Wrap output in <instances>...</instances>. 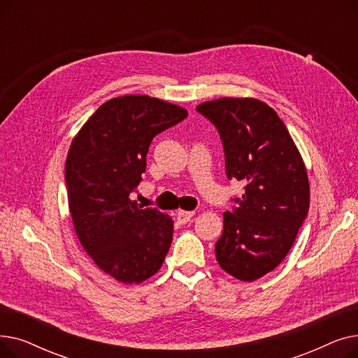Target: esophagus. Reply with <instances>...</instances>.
I'll list each match as a JSON object with an SVG mask.
<instances>
[{
	"mask_svg": "<svg viewBox=\"0 0 358 358\" xmlns=\"http://www.w3.org/2000/svg\"><path fill=\"white\" fill-rule=\"evenodd\" d=\"M193 216H194V212H187V210H180V212H177V220H178V223H181V224L189 222Z\"/></svg>",
	"mask_w": 358,
	"mask_h": 358,
	"instance_id": "esophagus-1",
	"label": "esophagus"
}]
</instances>
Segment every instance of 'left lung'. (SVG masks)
<instances>
[{"label": "left lung", "instance_id": "left-lung-1", "mask_svg": "<svg viewBox=\"0 0 358 358\" xmlns=\"http://www.w3.org/2000/svg\"><path fill=\"white\" fill-rule=\"evenodd\" d=\"M217 129L229 180L247 182L223 213L219 266L241 281L273 271L290 251L309 210L305 162L286 124L264 101L224 97L197 106Z\"/></svg>", "mask_w": 358, "mask_h": 358}]
</instances>
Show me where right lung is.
<instances>
[{
	"label": "right lung",
	"instance_id": "add662e5",
	"mask_svg": "<svg viewBox=\"0 0 358 358\" xmlns=\"http://www.w3.org/2000/svg\"><path fill=\"white\" fill-rule=\"evenodd\" d=\"M185 108L149 96L101 104L72 139L65 165L69 212L83 248L106 274L138 285L162 266L174 222L130 200L152 139L187 117Z\"/></svg>",
	"mask_w": 358,
	"mask_h": 358
}]
</instances>
